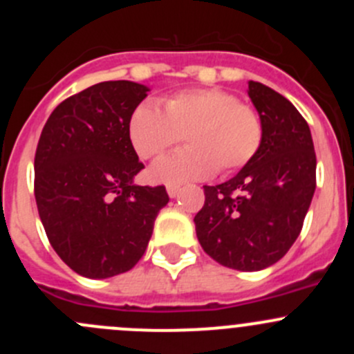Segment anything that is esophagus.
<instances>
[{
  "instance_id": "34e87169",
  "label": "esophagus",
  "mask_w": 354,
  "mask_h": 354,
  "mask_svg": "<svg viewBox=\"0 0 354 354\" xmlns=\"http://www.w3.org/2000/svg\"><path fill=\"white\" fill-rule=\"evenodd\" d=\"M166 190H167V195H169L171 198H174V197H178V195H180L181 188L178 187V185H167Z\"/></svg>"
}]
</instances>
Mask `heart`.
<instances>
[{"instance_id": "1", "label": "heart", "mask_w": 354, "mask_h": 354, "mask_svg": "<svg viewBox=\"0 0 354 354\" xmlns=\"http://www.w3.org/2000/svg\"><path fill=\"white\" fill-rule=\"evenodd\" d=\"M128 137L142 159L159 156L180 144L190 147L157 159L152 180L180 185L202 180L219 167L231 173L246 166L259 152L263 127L259 113L219 88H188L162 101V111L142 102L128 121Z\"/></svg>"}]
</instances>
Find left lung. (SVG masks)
<instances>
[{"instance_id":"1","label":"left lung","mask_w":354,"mask_h":354,"mask_svg":"<svg viewBox=\"0 0 354 354\" xmlns=\"http://www.w3.org/2000/svg\"><path fill=\"white\" fill-rule=\"evenodd\" d=\"M248 95L262 120V145L236 176L203 187L194 223L207 255L255 272L283 259L298 238L315 194L317 157L308 123L284 95L253 80Z\"/></svg>"}]
</instances>
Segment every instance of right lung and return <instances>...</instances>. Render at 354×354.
Returning <instances> with one entry per match:
<instances>
[{"mask_svg":"<svg viewBox=\"0 0 354 354\" xmlns=\"http://www.w3.org/2000/svg\"><path fill=\"white\" fill-rule=\"evenodd\" d=\"M149 87L101 82L65 99L42 128L34 194L48 240L70 269L91 279L130 270L169 202L164 187H138L144 169L128 137Z\"/></svg>","mask_w":354,"mask_h":354,"instance_id":"right-lung-1","label":"right lung"}]
</instances>
